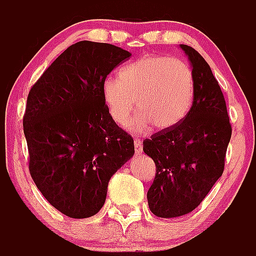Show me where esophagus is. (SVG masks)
I'll return each mask as SVG.
<instances>
[{
    "mask_svg": "<svg viewBox=\"0 0 256 256\" xmlns=\"http://www.w3.org/2000/svg\"><path fill=\"white\" fill-rule=\"evenodd\" d=\"M134 151L136 154H141L144 151V144H142L141 140L136 138L134 140Z\"/></svg>",
    "mask_w": 256,
    "mask_h": 256,
    "instance_id": "esophagus-1",
    "label": "esophagus"
}]
</instances>
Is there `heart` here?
Listing matches in <instances>:
<instances>
[{
  "instance_id": "heart-1",
  "label": "heart",
  "mask_w": 256,
  "mask_h": 256,
  "mask_svg": "<svg viewBox=\"0 0 256 256\" xmlns=\"http://www.w3.org/2000/svg\"><path fill=\"white\" fill-rule=\"evenodd\" d=\"M102 94L112 120L134 132L168 130L184 119L195 96V76L184 60L166 55L142 56L102 83Z\"/></svg>"
}]
</instances>
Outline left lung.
I'll return each instance as SVG.
<instances>
[{"mask_svg":"<svg viewBox=\"0 0 256 256\" xmlns=\"http://www.w3.org/2000/svg\"><path fill=\"white\" fill-rule=\"evenodd\" d=\"M195 76V96L188 114L177 126L144 141L156 165L148 191V208L160 218L188 214L206 198L224 170L232 126L224 96L205 58L180 44Z\"/></svg>","mask_w":256,"mask_h":256,"instance_id":"obj_1","label":"left lung"}]
</instances>
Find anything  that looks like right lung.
Listing matches in <instances>:
<instances>
[{
    "mask_svg": "<svg viewBox=\"0 0 256 256\" xmlns=\"http://www.w3.org/2000/svg\"><path fill=\"white\" fill-rule=\"evenodd\" d=\"M130 54L80 40L68 47L29 91L22 118L29 172L52 206L69 218L101 210L112 174L134 154L112 120L102 83Z\"/></svg>",
    "mask_w": 256,
    "mask_h": 256,
    "instance_id": "1",
    "label": "right lung"
}]
</instances>
